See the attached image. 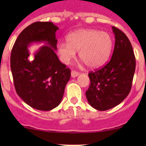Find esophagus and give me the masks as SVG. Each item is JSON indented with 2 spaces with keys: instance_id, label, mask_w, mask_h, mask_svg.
<instances>
[{
  "instance_id": "obj_1",
  "label": "esophagus",
  "mask_w": 146,
  "mask_h": 146,
  "mask_svg": "<svg viewBox=\"0 0 146 146\" xmlns=\"http://www.w3.org/2000/svg\"><path fill=\"white\" fill-rule=\"evenodd\" d=\"M78 75H79V73H78V72L76 71V70H72V71H71V77L72 78L77 77Z\"/></svg>"
}]
</instances>
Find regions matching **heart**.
<instances>
[{
  "instance_id": "b5f03b06",
  "label": "heart",
  "mask_w": 146,
  "mask_h": 146,
  "mask_svg": "<svg viewBox=\"0 0 146 146\" xmlns=\"http://www.w3.org/2000/svg\"><path fill=\"white\" fill-rule=\"evenodd\" d=\"M67 44L57 46L58 54L61 61L68 64L78 56L88 68L100 67L107 61L111 54L113 40L111 35L95 29H82L72 32L66 38Z\"/></svg>"
}]
</instances>
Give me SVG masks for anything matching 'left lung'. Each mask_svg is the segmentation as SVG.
<instances>
[{"label": "left lung", "mask_w": 146, "mask_h": 146, "mask_svg": "<svg viewBox=\"0 0 146 146\" xmlns=\"http://www.w3.org/2000/svg\"><path fill=\"white\" fill-rule=\"evenodd\" d=\"M115 44L112 56L104 67L88 74L90 85L85 92L89 104L105 111L120 104L131 88L136 58L130 41L118 28L112 27Z\"/></svg>", "instance_id": "left-lung-1"}]
</instances>
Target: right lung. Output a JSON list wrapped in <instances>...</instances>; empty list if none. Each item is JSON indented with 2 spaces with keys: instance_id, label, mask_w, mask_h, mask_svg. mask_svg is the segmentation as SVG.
<instances>
[{
  "instance_id": "obj_1",
  "label": "right lung",
  "mask_w": 146,
  "mask_h": 146,
  "mask_svg": "<svg viewBox=\"0 0 146 146\" xmlns=\"http://www.w3.org/2000/svg\"><path fill=\"white\" fill-rule=\"evenodd\" d=\"M51 22H36L27 27L16 39L10 56V68L15 90L34 109L49 111L59 105L70 70L58 59L56 32ZM34 43L45 44L29 60L28 47Z\"/></svg>"
}]
</instances>
